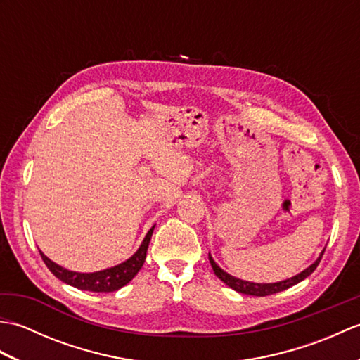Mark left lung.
Listing matches in <instances>:
<instances>
[{"mask_svg": "<svg viewBox=\"0 0 360 360\" xmlns=\"http://www.w3.org/2000/svg\"><path fill=\"white\" fill-rule=\"evenodd\" d=\"M323 252L316 259V263H312L303 272L295 275V277H292V278L283 280V281H278V283H250V281H244V280L232 277V275H229L227 272H224L223 269H221V267L215 262H213V258H212L210 254H209V262H210L212 269H213V272H215L217 277L221 281H224L229 288L235 289L236 292L248 294V295H257V297H266V295H272V294L281 292V290H285V289H288L290 286H294V285H297V283H300L302 280L309 277V275L316 271V267L319 266L320 259H322Z\"/></svg>", "mask_w": 360, "mask_h": 360, "instance_id": "left-lung-1", "label": "left lung"}]
</instances>
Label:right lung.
I'll use <instances>...</instances> for the list:
<instances>
[{"label": "right lung", "instance_id": "add662e5", "mask_svg": "<svg viewBox=\"0 0 360 360\" xmlns=\"http://www.w3.org/2000/svg\"><path fill=\"white\" fill-rule=\"evenodd\" d=\"M153 229H155V226L150 229L147 236H145L141 244V248L137 249V252L131 258L127 259L125 263L110 267V269L105 271H98L93 274L72 272L51 262L43 252H40V255L44 264L48 266V269L56 275L58 280L68 283V285L82 290H91V292H112V290H117L122 286H125L127 283L131 281L137 275V272L141 271V267L145 262V257H147V249L153 235Z\"/></svg>", "mask_w": 360, "mask_h": 360}]
</instances>
